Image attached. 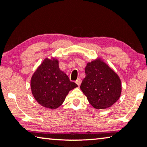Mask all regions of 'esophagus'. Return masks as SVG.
Wrapping results in <instances>:
<instances>
[{
    "mask_svg": "<svg viewBox=\"0 0 147 147\" xmlns=\"http://www.w3.org/2000/svg\"><path fill=\"white\" fill-rule=\"evenodd\" d=\"M75 82L77 84L78 86H80V83H81V79H80V78H77V80H76Z\"/></svg>",
    "mask_w": 147,
    "mask_h": 147,
    "instance_id": "esophagus-1",
    "label": "esophagus"
}]
</instances>
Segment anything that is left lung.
Masks as SVG:
<instances>
[{
  "instance_id": "1",
  "label": "left lung",
  "mask_w": 147,
  "mask_h": 147,
  "mask_svg": "<svg viewBox=\"0 0 147 147\" xmlns=\"http://www.w3.org/2000/svg\"><path fill=\"white\" fill-rule=\"evenodd\" d=\"M85 78L80 89L94 108H109L119 100L121 94V81L117 74L106 63L98 59L85 67Z\"/></svg>"
}]
</instances>
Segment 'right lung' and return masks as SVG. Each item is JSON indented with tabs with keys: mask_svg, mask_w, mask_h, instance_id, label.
<instances>
[{
	"mask_svg": "<svg viewBox=\"0 0 147 147\" xmlns=\"http://www.w3.org/2000/svg\"><path fill=\"white\" fill-rule=\"evenodd\" d=\"M77 84L61 71L57 59H45L31 78L30 87L34 98L46 108L55 109L63 104L71 90Z\"/></svg>",
	"mask_w": 147,
	"mask_h": 147,
	"instance_id": "right-lung-1",
	"label": "right lung"
}]
</instances>
